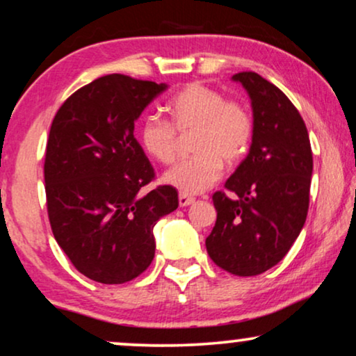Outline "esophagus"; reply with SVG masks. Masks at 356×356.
Returning a JSON list of instances; mask_svg holds the SVG:
<instances>
[{"label":"esophagus","mask_w":356,"mask_h":356,"mask_svg":"<svg viewBox=\"0 0 356 356\" xmlns=\"http://www.w3.org/2000/svg\"><path fill=\"white\" fill-rule=\"evenodd\" d=\"M178 202H179V206H181V207H186V206L193 204V202H195V197L188 196V195H183V193H179Z\"/></svg>","instance_id":"1"}]
</instances>
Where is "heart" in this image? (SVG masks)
Returning a JSON list of instances; mask_svg holds the SVG:
<instances>
[{
	"instance_id": "b5f03b06",
	"label": "heart",
	"mask_w": 356,
	"mask_h": 356,
	"mask_svg": "<svg viewBox=\"0 0 356 356\" xmlns=\"http://www.w3.org/2000/svg\"><path fill=\"white\" fill-rule=\"evenodd\" d=\"M173 124L149 116L142 124L140 140L147 154L163 165L177 161L181 137L191 138L193 159L165 173V183L183 195H197L214 186L227 167L247 155L253 138V118L242 101L225 99L214 88L191 83L179 90L168 106Z\"/></svg>"
}]
</instances>
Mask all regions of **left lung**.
<instances>
[{
  "label": "left lung",
  "mask_w": 356,
  "mask_h": 356,
  "mask_svg": "<svg viewBox=\"0 0 356 356\" xmlns=\"http://www.w3.org/2000/svg\"><path fill=\"white\" fill-rule=\"evenodd\" d=\"M252 99L250 152L212 195L218 219L206 238L211 260L237 276H255L284 258L309 209L312 150L299 111L255 72L232 76Z\"/></svg>",
  "instance_id": "1"
}]
</instances>
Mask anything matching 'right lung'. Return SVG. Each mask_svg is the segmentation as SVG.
<instances>
[{"label":"right lung","mask_w":356,"mask_h":356,"mask_svg":"<svg viewBox=\"0 0 356 356\" xmlns=\"http://www.w3.org/2000/svg\"><path fill=\"white\" fill-rule=\"evenodd\" d=\"M165 83L106 75L76 90L55 114L44 179L50 227L86 278L121 284L149 268L156 220L178 207L163 184L144 193L154 167L134 137L142 111Z\"/></svg>","instance_id":"obj_1"}]
</instances>
